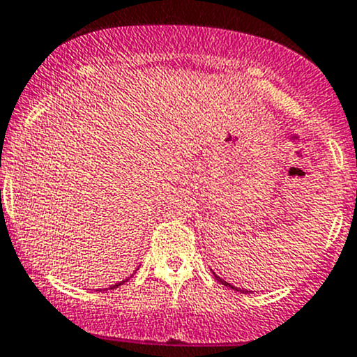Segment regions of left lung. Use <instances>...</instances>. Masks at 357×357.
Here are the masks:
<instances>
[{"mask_svg":"<svg viewBox=\"0 0 357 357\" xmlns=\"http://www.w3.org/2000/svg\"><path fill=\"white\" fill-rule=\"evenodd\" d=\"M213 275H215V273H213ZM215 278L218 280L220 284H222V285H225V287H229V289H234V291H238V292H243V294H248V292H252V291H246V289H238V287H234V285H231V284H229V282H225L224 278H220V276H216V275H215Z\"/></svg>","mask_w":357,"mask_h":357,"instance_id":"obj_1","label":"left lung"}]
</instances>
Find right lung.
I'll return each instance as SVG.
<instances>
[{
  "instance_id": "1",
  "label": "right lung",
  "mask_w": 357,
  "mask_h": 357,
  "mask_svg": "<svg viewBox=\"0 0 357 357\" xmlns=\"http://www.w3.org/2000/svg\"><path fill=\"white\" fill-rule=\"evenodd\" d=\"M125 282H128V278H126V280H123V282H119V284L112 285V287H109V289H116V287H119V285H123V284H125Z\"/></svg>"
}]
</instances>
